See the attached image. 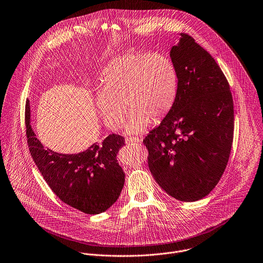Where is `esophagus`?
Masks as SVG:
<instances>
[{"label": "esophagus", "mask_w": 263, "mask_h": 263, "mask_svg": "<svg viewBox=\"0 0 263 263\" xmlns=\"http://www.w3.org/2000/svg\"><path fill=\"white\" fill-rule=\"evenodd\" d=\"M140 138L139 137H127L126 138V142L127 143H138L140 142Z\"/></svg>", "instance_id": "obj_1"}]
</instances>
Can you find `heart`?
Listing matches in <instances>:
<instances>
[{"label": "heart", "instance_id": "b5f03b06", "mask_svg": "<svg viewBox=\"0 0 263 263\" xmlns=\"http://www.w3.org/2000/svg\"><path fill=\"white\" fill-rule=\"evenodd\" d=\"M178 90L177 70L161 53L129 52L110 60L100 74L95 103L104 124L111 130L126 125L130 134L141 133L149 124L165 118L174 105Z\"/></svg>", "mask_w": 263, "mask_h": 263}]
</instances>
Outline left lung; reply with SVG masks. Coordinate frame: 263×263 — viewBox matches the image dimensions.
Listing matches in <instances>:
<instances>
[{
    "label": "left lung",
    "instance_id": "obj_1",
    "mask_svg": "<svg viewBox=\"0 0 263 263\" xmlns=\"http://www.w3.org/2000/svg\"><path fill=\"white\" fill-rule=\"evenodd\" d=\"M170 51L178 76L173 107L143 143L148 168L172 198L195 202L220 180L234 139V101L229 82L214 58L180 33Z\"/></svg>",
    "mask_w": 263,
    "mask_h": 263
}]
</instances>
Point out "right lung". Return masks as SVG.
<instances>
[{"instance_id":"right-lung-1","label":"right lung","mask_w":263,"mask_h":263,"mask_svg":"<svg viewBox=\"0 0 263 263\" xmlns=\"http://www.w3.org/2000/svg\"><path fill=\"white\" fill-rule=\"evenodd\" d=\"M25 128L29 153L43 178L65 204L86 214L106 211L119 199L125 173L117 155L124 137L109 134L79 154H60L45 147L30 125L29 100L25 104Z\"/></svg>"}]
</instances>
